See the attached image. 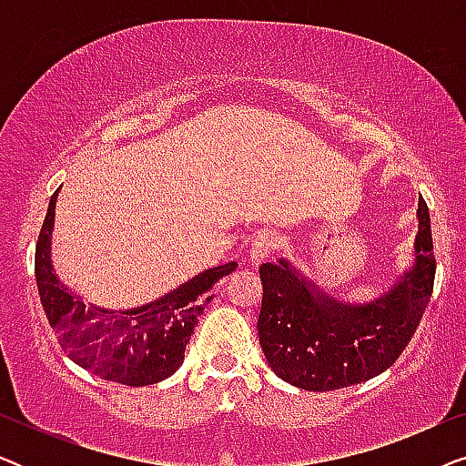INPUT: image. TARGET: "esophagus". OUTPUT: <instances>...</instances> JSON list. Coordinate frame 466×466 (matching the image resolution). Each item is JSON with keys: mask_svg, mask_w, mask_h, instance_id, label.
Returning a JSON list of instances; mask_svg holds the SVG:
<instances>
[{"mask_svg": "<svg viewBox=\"0 0 466 466\" xmlns=\"http://www.w3.org/2000/svg\"><path fill=\"white\" fill-rule=\"evenodd\" d=\"M278 248V238L273 233H260L254 238L252 241V248H250V260L252 265L257 267L263 263V260H267L273 254V250Z\"/></svg>", "mask_w": 466, "mask_h": 466, "instance_id": "34e87169", "label": "esophagus"}]
</instances>
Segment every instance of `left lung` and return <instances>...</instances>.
I'll use <instances>...</instances> for the list:
<instances>
[{"label":"left lung","mask_w":466,"mask_h":466,"mask_svg":"<svg viewBox=\"0 0 466 466\" xmlns=\"http://www.w3.org/2000/svg\"><path fill=\"white\" fill-rule=\"evenodd\" d=\"M416 265L388 295L346 305L322 295L282 258L258 267L263 303L260 348L269 367L289 384L329 392L384 373L411 341L435 284L429 206L418 201Z\"/></svg>","instance_id":"8db88e82"}]
</instances>
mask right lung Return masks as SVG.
Wrapping results in <instances>:
<instances>
[{
  "instance_id": "obj_1",
  "label": "right lung",
  "mask_w": 466,
  "mask_h": 466,
  "mask_svg": "<svg viewBox=\"0 0 466 466\" xmlns=\"http://www.w3.org/2000/svg\"><path fill=\"white\" fill-rule=\"evenodd\" d=\"M59 193V190H56ZM56 193L35 244V282L56 341L76 365L125 386L157 384L180 369L184 350L203 314L208 292L238 263L208 269L155 303L129 311L86 308L53 273L50 231Z\"/></svg>"
}]
</instances>
